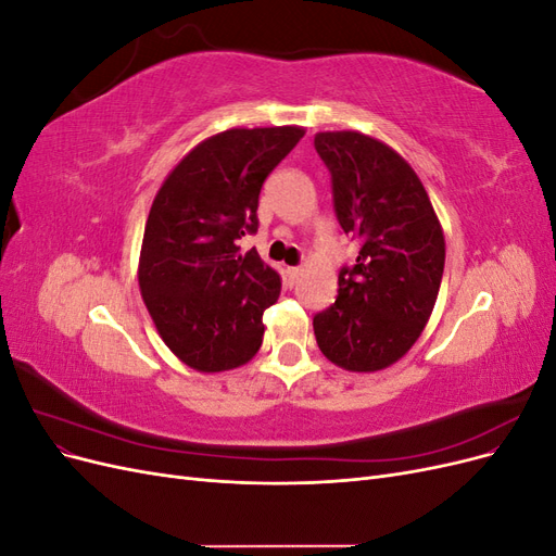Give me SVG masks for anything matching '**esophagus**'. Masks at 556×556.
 Returning <instances> with one entry per match:
<instances>
[{"label":"esophagus","instance_id":"esophagus-1","mask_svg":"<svg viewBox=\"0 0 556 556\" xmlns=\"http://www.w3.org/2000/svg\"><path fill=\"white\" fill-rule=\"evenodd\" d=\"M299 276H301V268H299V266H290V268H288V280H290L292 285L299 280Z\"/></svg>","mask_w":556,"mask_h":556}]
</instances>
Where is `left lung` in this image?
Wrapping results in <instances>:
<instances>
[{
  "mask_svg": "<svg viewBox=\"0 0 556 556\" xmlns=\"http://www.w3.org/2000/svg\"><path fill=\"white\" fill-rule=\"evenodd\" d=\"M333 211L362 241L339 274V296L313 317L323 355L345 371L399 362L427 327L445 266V239L422 180L396 150L362 131H319Z\"/></svg>",
  "mask_w": 556,
  "mask_h": 556,
  "instance_id": "1",
  "label": "left lung"
}]
</instances>
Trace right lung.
I'll return each mask as SVG.
<instances>
[{"label": "right lung", "mask_w": 556, "mask_h": 556, "mask_svg": "<svg viewBox=\"0 0 556 556\" xmlns=\"http://www.w3.org/2000/svg\"><path fill=\"white\" fill-rule=\"evenodd\" d=\"M304 134L294 125L215 134L155 194L139 288L162 341L194 371H229L257 355L280 276L255 248L241 255L239 239L257 231L262 185Z\"/></svg>", "instance_id": "right-lung-1"}]
</instances>
